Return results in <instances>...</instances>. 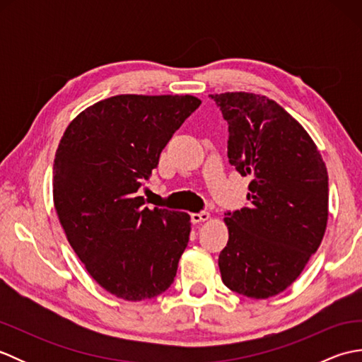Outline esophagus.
<instances>
[{"instance_id": "obj_1", "label": "esophagus", "mask_w": 362, "mask_h": 362, "mask_svg": "<svg viewBox=\"0 0 362 362\" xmlns=\"http://www.w3.org/2000/svg\"><path fill=\"white\" fill-rule=\"evenodd\" d=\"M211 216L209 211H201V213H193L191 214V222L193 224H199V222H204V221H209Z\"/></svg>"}]
</instances>
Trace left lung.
Here are the masks:
<instances>
[{
  "mask_svg": "<svg viewBox=\"0 0 362 362\" xmlns=\"http://www.w3.org/2000/svg\"><path fill=\"white\" fill-rule=\"evenodd\" d=\"M210 96L228 122L230 165L250 175V209L224 218L222 281L241 296L269 298L297 280L325 235L327 166L303 126L272 99L245 91Z\"/></svg>",
  "mask_w": 362,
  "mask_h": 362,
  "instance_id": "8db88e82",
  "label": "left lung"
}]
</instances>
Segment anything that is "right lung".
<instances>
[{
	"mask_svg": "<svg viewBox=\"0 0 362 362\" xmlns=\"http://www.w3.org/2000/svg\"><path fill=\"white\" fill-rule=\"evenodd\" d=\"M199 105L191 95L112 96L81 112L59 143L52 197L60 226L87 272L119 298L157 297L174 281L189 214L148 209L138 188Z\"/></svg>",
	"mask_w": 362,
	"mask_h": 362,
	"instance_id": "1",
	"label": "right lung"
}]
</instances>
